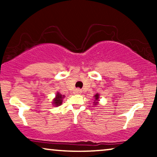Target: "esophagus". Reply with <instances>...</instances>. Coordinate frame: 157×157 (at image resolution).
<instances>
[{"instance_id": "esophagus-1", "label": "esophagus", "mask_w": 157, "mask_h": 157, "mask_svg": "<svg viewBox=\"0 0 157 157\" xmlns=\"http://www.w3.org/2000/svg\"><path fill=\"white\" fill-rule=\"evenodd\" d=\"M81 92H82V91L80 89H76L74 91V94H80Z\"/></svg>"}]
</instances>
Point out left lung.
Returning a JSON list of instances; mask_svg holds the SVG:
<instances>
[{"label": "left lung", "instance_id": "1", "mask_svg": "<svg viewBox=\"0 0 157 157\" xmlns=\"http://www.w3.org/2000/svg\"><path fill=\"white\" fill-rule=\"evenodd\" d=\"M94 105H97V101H98L99 100V94H97L96 95H94Z\"/></svg>", "mask_w": 157, "mask_h": 157}]
</instances>
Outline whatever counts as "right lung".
I'll use <instances>...</instances> for the list:
<instances>
[{"instance_id":"add662e5","label":"right lung","mask_w":157,"mask_h":157,"mask_svg":"<svg viewBox=\"0 0 157 157\" xmlns=\"http://www.w3.org/2000/svg\"><path fill=\"white\" fill-rule=\"evenodd\" d=\"M64 97H65L64 95L61 94L57 92V94H56V97H55V100H54V101H53L54 105H55V106L60 105L61 104H62L63 100Z\"/></svg>"}]
</instances>
